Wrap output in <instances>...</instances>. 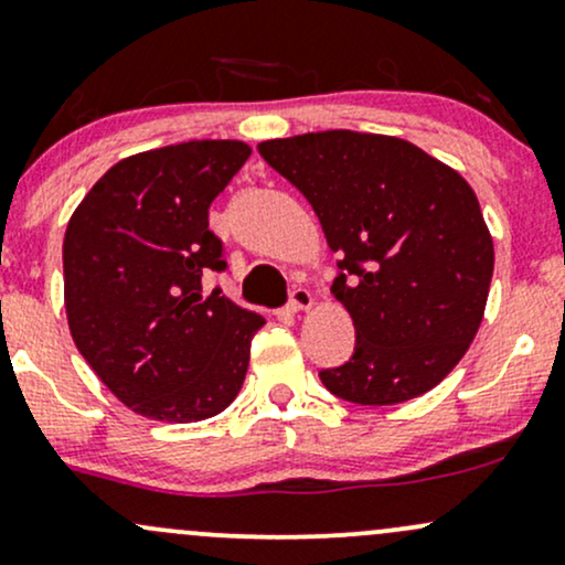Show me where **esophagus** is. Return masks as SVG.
<instances>
[{
  "instance_id": "obj_1",
  "label": "esophagus",
  "mask_w": 565,
  "mask_h": 565,
  "mask_svg": "<svg viewBox=\"0 0 565 565\" xmlns=\"http://www.w3.org/2000/svg\"><path fill=\"white\" fill-rule=\"evenodd\" d=\"M311 307V294L307 288H296L294 294H290V301H288V311L290 315H298V311L309 309Z\"/></svg>"
}]
</instances>
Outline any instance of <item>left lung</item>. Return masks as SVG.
Segmentation results:
<instances>
[{"mask_svg":"<svg viewBox=\"0 0 565 565\" xmlns=\"http://www.w3.org/2000/svg\"><path fill=\"white\" fill-rule=\"evenodd\" d=\"M258 152L311 203L338 262L333 296L354 354L322 370L330 394L399 404L455 370L487 309L494 245L470 184L399 137L333 129Z\"/></svg>","mask_w":565,"mask_h":565,"instance_id":"1","label":"left lung"}]
</instances>
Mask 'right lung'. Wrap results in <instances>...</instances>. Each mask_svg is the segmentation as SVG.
I'll return each mask as SVG.
<instances>
[{
  "mask_svg": "<svg viewBox=\"0 0 565 565\" xmlns=\"http://www.w3.org/2000/svg\"><path fill=\"white\" fill-rule=\"evenodd\" d=\"M237 139H192L124 158L73 211L63 241L73 343L137 415L198 423L227 409L245 381L262 315L205 271H224L209 209L248 161Z\"/></svg>",
  "mask_w": 565,
  "mask_h": 565,
  "instance_id": "1",
  "label": "right lung"
}]
</instances>
